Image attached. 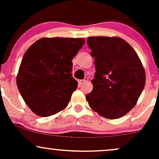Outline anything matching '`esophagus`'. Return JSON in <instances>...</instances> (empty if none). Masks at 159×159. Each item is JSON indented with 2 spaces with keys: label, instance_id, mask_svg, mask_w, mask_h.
<instances>
[{
  "label": "esophagus",
  "instance_id": "esophagus-1",
  "mask_svg": "<svg viewBox=\"0 0 159 159\" xmlns=\"http://www.w3.org/2000/svg\"><path fill=\"white\" fill-rule=\"evenodd\" d=\"M87 81H88V78H85L84 79L80 80L79 84H84L86 83V82H87Z\"/></svg>",
  "mask_w": 159,
  "mask_h": 159
}]
</instances>
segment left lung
Returning <instances> with one entry per match:
<instances>
[{"label":"left lung","mask_w":159,"mask_h":159,"mask_svg":"<svg viewBox=\"0 0 159 159\" xmlns=\"http://www.w3.org/2000/svg\"><path fill=\"white\" fill-rule=\"evenodd\" d=\"M95 58L93 88L86 96L93 110L107 119H117L136 105L146 75L135 51L119 37L91 36L87 42Z\"/></svg>","instance_id":"8db88e82"}]
</instances>
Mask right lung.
<instances>
[{
	"label": "right lung",
	"mask_w": 159,
	"mask_h": 159,
	"mask_svg": "<svg viewBox=\"0 0 159 159\" xmlns=\"http://www.w3.org/2000/svg\"><path fill=\"white\" fill-rule=\"evenodd\" d=\"M84 43L79 38H42L25 53L16 83L34 114L48 116L68 105L78 87L72 61Z\"/></svg>",
	"instance_id": "add662e5"
}]
</instances>
